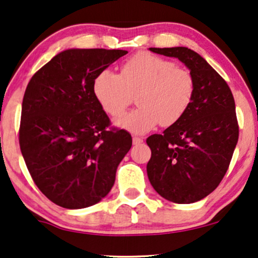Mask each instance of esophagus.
<instances>
[{
    "instance_id": "34e87169",
    "label": "esophagus",
    "mask_w": 258,
    "mask_h": 258,
    "mask_svg": "<svg viewBox=\"0 0 258 258\" xmlns=\"http://www.w3.org/2000/svg\"><path fill=\"white\" fill-rule=\"evenodd\" d=\"M142 142H144V139L142 138H139V136H134V138H133V144L134 145H140L142 144Z\"/></svg>"
}]
</instances>
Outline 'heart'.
Masks as SVG:
<instances>
[{"instance_id": "b5f03b06", "label": "heart", "mask_w": 258, "mask_h": 258, "mask_svg": "<svg viewBox=\"0 0 258 258\" xmlns=\"http://www.w3.org/2000/svg\"><path fill=\"white\" fill-rule=\"evenodd\" d=\"M94 98L109 116L117 118L125 112L136 95L138 109L117 124L136 134L148 132L157 124L171 126L183 118L191 106L196 81L189 69L171 59L149 52H138L126 58L119 74L104 69L92 84Z\"/></svg>"}]
</instances>
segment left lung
<instances>
[{
  "instance_id": "obj_1",
  "label": "left lung",
  "mask_w": 258,
  "mask_h": 258,
  "mask_svg": "<svg viewBox=\"0 0 258 258\" xmlns=\"http://www.w3.org/2000/svg\"><path fill=\"white\" fill-rule=\"evenodd\" d=\"M149 50L176 57L196 81L195 98L183 118L146 141L152 151L149 182L168 201L197 202L217 189L230 166L239 136L233 94L227 82L192 50Z\"/></svg>"
}]
</instances>
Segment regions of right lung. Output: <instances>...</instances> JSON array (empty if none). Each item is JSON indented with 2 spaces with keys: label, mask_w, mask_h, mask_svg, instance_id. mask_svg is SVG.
Instances as JSON below:
<instances>
[{
  "label": "right lung",
  "mask_w": 258,
  "mask_h": 258,
  "mask_svg": "<svg viewBox=\"0 0 258 258\" xmlns=\"http://www.w3.org/2000/svg\"><path fill=\"white\" fill-rule=\"evenodd\" d=\"M125 50L71 49L31 78L22 99L19 144L32 179L68 209L93 206L109 194L132 135L111 126L92 84Z\"/></svg>",
  "instance_id": "right-lung-1"
}]
</instances>
